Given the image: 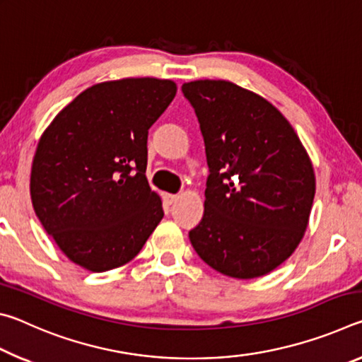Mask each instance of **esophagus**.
<instances>
[{
	"mask_svg": "<svg viewBox=\"0 0 362 362\" xmlns=\"http://www.w3.org/2000/svg\"><path fill=\"white\" fill-rule=\"evenodd\" d=\"M179 199V194H170V193H164V203L166 204H174L175 201Z\"/></svg>",
	"mask_w": 362,
	"mask_h": 362,
	"instance_id": "34e87169",
	"label": "esophagus"
}]
</instances>
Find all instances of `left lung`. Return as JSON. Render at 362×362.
Instances as JSON below:
<instances>
[{
	"mask_svg": "<svg viewBox=\"0 0 362 362\" xmlns=\"http://www.w3.org/2000/svg\"><path fill=\"white\" fill-rule=\"evenodd\" d=\"M204 137V216L189 231L196 254L230 278L273 272L302 241L316 179L297 132L259 94L225 79L182 86Z\"/></svg>",
	"mask_w": 362,
	"mask_h": 362,
	"instance_id": "obj_1",
	"label": "left lung"
}]
</instances>
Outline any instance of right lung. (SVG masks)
Returning a JSON list of instances; mask_svg holds the SVG:
<instances>
[{"instance_id": "right-lung-1", "label": "right lung", "mask_w": 362, "mask_h": 362, "mask_svg": "<svg viewBox=\"0 0 362 362\" xmlns=\"http://www.w3.org/2000/svg\"><path fill=\"white\" fill-rule=\"evenodd\" d=\"M177 93L170 79L94 84L70 102L36 146V217L59 249L89 272L136 257L164 216L146 170L148 129Z\"/></svg>"}]
</instances>
